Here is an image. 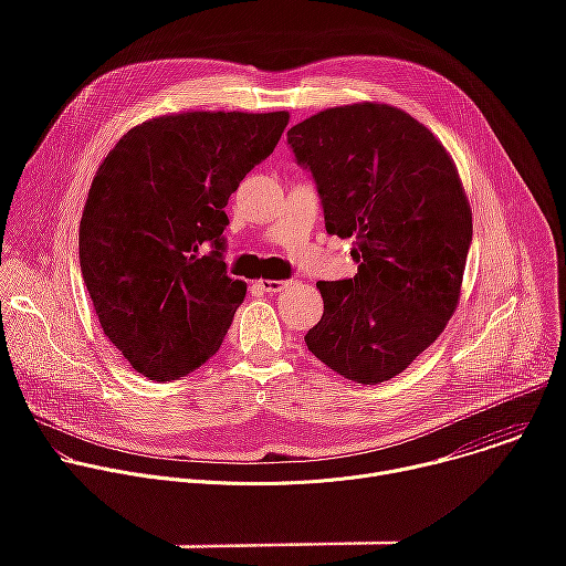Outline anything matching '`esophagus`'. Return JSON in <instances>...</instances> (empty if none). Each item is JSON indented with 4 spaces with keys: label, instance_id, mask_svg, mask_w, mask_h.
Masks as SVG:
<instances>
[{
    "label": "esophagus",
    "instance_id": "1",
    "mask_svg": "<svg viewBox=\"0 0 566 566\" xmlns=\"http://www.w3.org/2000/svg\"><path fill=\"white\" fill-rule=\"evenodd\" d=\"M258 286L262 291H266V293H280V291H284L289 286V282H284V280H260Z\"/></svg>",
    "mask_w": 566,
    "mask_h": 566
}]
</instances>
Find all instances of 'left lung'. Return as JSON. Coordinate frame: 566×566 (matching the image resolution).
I'll return each mask as SVG.
<instances>
[{"mask_svg": "<svg viewBox=\"0 0 566 566\" xmlns=\"http://www.w3.org/2000/svg\"><path fill=\"white\" fill-rule=\"evenodd\" d=\"M317 184L327 232L354 237V280L317 282L325 313L308 352L340 376L378 385L406 369L452 317L472 210L443 143L385 103L317 112L286 132Z\"/></svg>", "mask_w": 566, "mask_h": 566, "instance_id": "8db88e82", "label": "left lung"}]
</instances>
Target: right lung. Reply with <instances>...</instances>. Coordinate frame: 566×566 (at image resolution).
<instances>
[{
  "instance_id": "right-lung-1",
  "label": "right lung",
  "mask_w": 566,
  "mask_h": 566,
  "mask_svg": "<svg viewBox=\"0 0 566 566\" xmlns=\"http://www.w3.org/2000/svg\"><path fill=\"white\" fill-rule=\"evenodd\" d=\"M286 125L289 112L166 114L125 132L98 166L80 271L105 336L149 380L186 376L221 347L247 295L221 258L223 208Z\"/></svg>"
}]
</instances>
